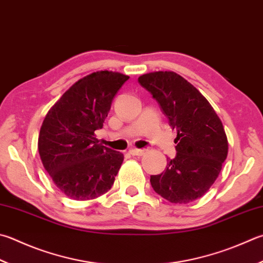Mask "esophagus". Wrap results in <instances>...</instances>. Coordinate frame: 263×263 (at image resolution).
Listing matches in <instances>:
<instances>
[{"label": "esophagus", "instance_id": "1", "mask_svg": "<svg viewBox=\"0 0 263 263\" xmlns=\"http://www.w3.org/2000/svg\"><path fill=\"white\" fill-rule=\"evenodd\" d=\"M129 153L132 156H142L144 155V150H141V148H130Z\"/></svg>", "mask_w": 263, "mask_h": 263}]
</instances>
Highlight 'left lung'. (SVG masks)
<instances>
[{
	"mask_svg": "<svg viewBox=\"0 0 263 263\" xmlns=\"http://www.w3.org/2000/svg\"><path fill=\"white\" fill-rule=\"evenodd\" d=\"M140 85L159 104L176 129V157L152 175L158 195L174 204H187L210 190L228 156V138L220 118L197 88L175 72L143 74Z\"/></svg>",
	"mask_w": 263,
	"mask_h": 263,
	"instance_id": "8db88e82",
	"label": "left lung"
}]
</instances>
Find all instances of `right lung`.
<instances>
[{"mask_svg": "<svg viewBox=\"0 0 263 263\" xmlns=\"http://www.w3.org/2000/svg\"><path fill=\"white\" fill-rule=\"evenodd\" d=\"M129 77L98 71L80 79L48 111L37 148L54 184L74 200H90L111 189L123 161L121 152L97 142L113 97Z\"/></svg>", "mask_w": 263, "mask_h": 263, "instance_id": "1", "label": "right lung"}]
</instances>
